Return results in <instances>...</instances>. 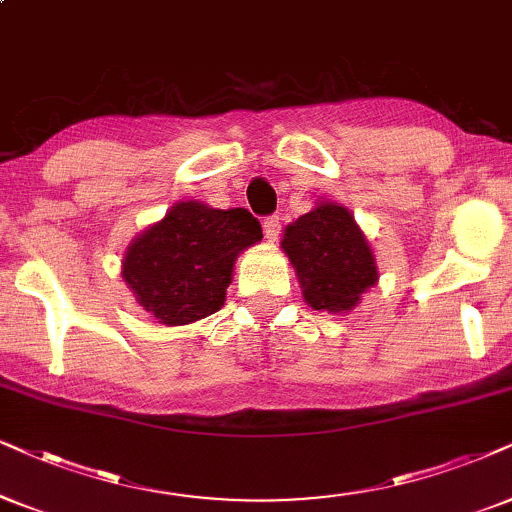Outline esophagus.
Listing matches in <instances>:
<instances>
[{
  "label": "esophagus",
  "mask_w": 512,
  "mask_h": 512,
  "mask_svg": "<svg viewBox=\"0 0 512 512\" xmlns=\"http://www.w3.org/2000/svg\"><path fill=\"white\" fill-rule=\"evenodd\" d=\"M264 236L269 238V241H276L278 234H281V217L278 215H271L264 219Z\"/></svg>",
  "instance_id": "esophagus-1"
}]
</instances>
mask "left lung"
<instances>
[{"mask_svg":"<svg viewBox=\"0 0 512 512\" xmlns=\"http://www.w3.org/2000/svg\"><path fill=\"white\" fill-rule=\"evenodd\" d=\"M281 248L293 264L304 302L319 312H349L378 283L371 245L340 203L321 200L288 224Z\"/></svg>","mask_w":512,"mask_h":512,"instance_id":"1","label":"left lung"}]
</instances>
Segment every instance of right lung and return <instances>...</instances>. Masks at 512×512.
<instances>
[{
	"label": "right lung",
	"mask_w": 512,
	"mask_h": 512,
	"mask_svg": "<svg viewBox=\"0 0 512 512\" xmlns=\"http://www.w3.org/2000/svg\"><path fill=\"white\" fill-rule=\"evenodd\" d=\"M262 241L248 210L181 200L129 243L122 278L148 314L186 326L222 309L236 257Z\"/></svg>",
	"instance_id": "add662e5"
}]
</instances>
